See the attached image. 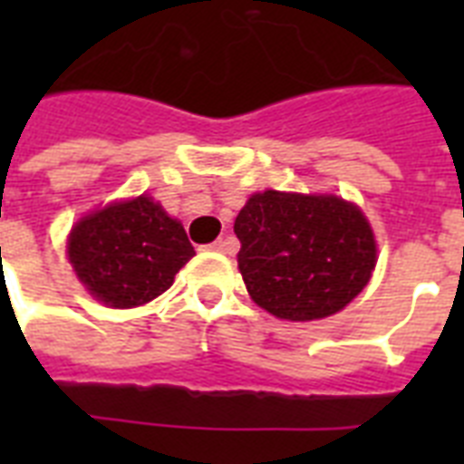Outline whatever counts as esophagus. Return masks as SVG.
<instances>
[{"instance_id":"obj_1","label":"esophagus","mask_w":464,"mask_h":464,"mask_svg":"<svg viewBox=\"0 0 464 464\" xmlns=\"http://www.w3.org/2000/svg\"><path fill=\"white\" fill-rule=\"evenodd\" d=\"M209 250H217V253H236V238L226 236V238L214 240L209 246Z\"/></svg>"}]
</instances>
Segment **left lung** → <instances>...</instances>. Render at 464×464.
I'll list each match as a JSON object with an SVG mask.
<instances>
[{
  "label": "left lung",
  "mask_w": 464,
  "mask_h": 464,
  "mask_svg": "<svg viewBox=\"0 0 464 464\" xmlns=\"http://www.w3.org/2000/svg\"><path fill=\"white\" fill-rule=\"evenodd\" d=\"M233 231L247 294L282 320L334 315L359 296L375 269L368 218L334 195L265 189L247 199Z\"/></svg>",
  "instance_id": "1"
}]
</instances>
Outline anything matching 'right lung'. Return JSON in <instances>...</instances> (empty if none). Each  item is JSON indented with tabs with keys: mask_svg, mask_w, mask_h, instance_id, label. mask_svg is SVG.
<instances>
[{
	"mask_svg": "<svg viewBox=\"0 0 464 464\" xmlns=\"http://www.w3.org/2000/svg\"><path fill=\"white\" fill-rule=\"evenodd\" d=\"M67 255L91 296L111 308H134L170 289L195 247L178 218L140 195L79 218Z\"/></svg>",
	"mask_w": 464,
	"mask_h": 464,
	"instance_id": "right-lung-1",
	"label": "right lung"
}]
</instances>
